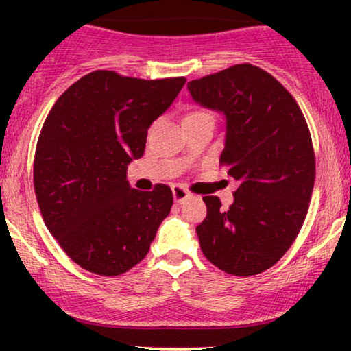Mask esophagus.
<instances>
[{
    "label": "esophagus",
    "mask_w": 351,
    "mask_h": 351,
    "mask_svg": "<svg viewBox=\"0 0 351 351\" xmlns=\"http://www.w3.org/2000/svg\"><path fill=\"white\" fill-rule=\"evenodd\" d=\"M189 196H191V193L186 191V189H184V188H181V186L173 188V199H175V203L181 204V203H183V201H186Z\"/></svg>",
    "instance_id": "1"
}]
</instances>
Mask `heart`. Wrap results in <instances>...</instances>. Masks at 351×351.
<instances>
[{"mask_svg":"<svg viewBox=\"0 0 351 351\" xmlns=\"http://www.w3.org/2000/svg\"><path fill=\"white\" fill-rule=\"evenodd\" d=\"M201 115H209V114H206V112H191V114H188L186 117H184V119H196V117H201Z\"/></svg>","mask_w":351,"mask_h":351,"instance_id":"1","label":"heart"}]
</instances>
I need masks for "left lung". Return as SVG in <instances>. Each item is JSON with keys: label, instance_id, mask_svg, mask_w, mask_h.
I'll return each instance as SVG.
<instances>
[{"label": "left lung", "instance_id": "1", "mask_svg": "<svg viewBox=\"0 0 351 351\" xmlns=\"http://www.w3.org/2000/svg\"><path fill=\"white\" fill-rule=\"evenodd\" d=\"M188 92L226 119L219 163L239 181L228 211L216 196L203 198L201 251L221 271L256 276L289 251L307 216L315 181L307 122L279 80L251 64L191 80Z\"/></svg>", "mask_w": 351, "mask_h": 351}]
</instances>
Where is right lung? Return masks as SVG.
I'll use <instances>...</instances> for the list:
<instances>
[{"mask_svg":"<svg viewBox=\"0 0 351 351\" xmlns=\"http://www.w3.org/2000/svg\"><path fill=\"white\" fill-rule=\"evenodd\" d=\"M186 79L143 80L112 71L84 75L51 108L34 156V191L47 229L75 264L120 276L147 256L171 189L138 191L127 168L142 158L150 125Z\"/></svg>","mask_w":351,"mask_h":351,"instance_id":"right-lung-1","label":"right lung"}]
</instances>
